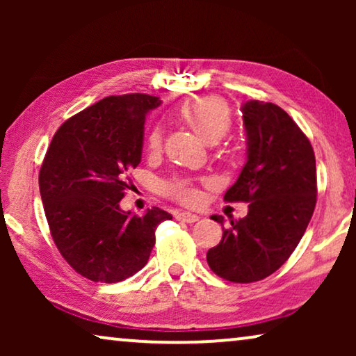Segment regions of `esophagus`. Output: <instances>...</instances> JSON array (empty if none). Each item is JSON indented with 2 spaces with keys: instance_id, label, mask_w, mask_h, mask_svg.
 <instances>
[{
  "instance_id": "esophagus-1",
  "label": "esophagus",
  "mask_w": 356,
  "mask_h": 356,
  "mask_svg": "<svg viewBox=\"0 0 356 356\" xmlns=\"http://www.w3.org/2000/svg\"><path fill=\"white\" fill-rule=\"evenodd\" d=\"M177 220L186 222V223H194V222L199 220V216H196V213H191V212H179L177 216Z\"/></svg>"
}]
</instances>
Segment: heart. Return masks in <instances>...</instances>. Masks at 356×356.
Segmentation results:
<instances>
[{
    "label": "heart",
    "instance_id": "b5f03b06",
    "mask_svg": "<svg viewBox=\"0 0 356 356\" xmlns=\"http://www.w3.org/2000/svg\"><path fill=\"white\" fill-rule=\"evenodd\" d=\"M181 116L186 121L189 128L196 133L206 144H217L230 131L232 126V111L228 105L218 97H202L188 102L183 105ZM163 134L159 126H155L147 136L149 150H159L162 147ZM167 196L177 199L179 202H194L196 201V189L189 179L177 178L167 181L162 186Z\"/></svg>",
    "mask_w": 356,
    "mask_h": 356
}]
</instances>
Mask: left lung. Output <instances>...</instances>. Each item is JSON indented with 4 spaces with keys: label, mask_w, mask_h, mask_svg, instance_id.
Wrapping results in <instances>:
<instances>
[{
    "label": "left lung",
    "mask_w": 356,
    "mask_h": 356,
    "mask_svg": "<svg viewBox=\"0 0 356 356\" xmlns=\"http://www.w3.org/2000/svg\"><path fill=\"white\" fill-rule=\"evenodd\" d=\"M246 163L227 202H250L248 216L230 220L207 264L222 279L250 284L266 279L298 246L316 207V159L309 139L274 104L250 100L241 106ZM223 225L222 216H212Z\"/></svg>",
    "instance_id": "left-lung-1"
}]
</instances>
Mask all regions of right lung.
Wrapping results in <instances>:
<instances>
[{"label":"right lung","mask_w":356,"mask_h":356,"mask_svg":"<svg viewBox=\"0 0 356 356\" xmlns=\"http://www.w3.org/2000/svg\"><path fill=\"white\" fill-rule=\"evenodd\" d=\"M159 97H105L71 116L53 136L38 186L53 241L86 279L115 284L147 264L159 223L172 216L159 207L143 217L121 211L128 173L143 155L145 115Z\"/></svg>","instance_id":"obj_1"}]
</instances>
